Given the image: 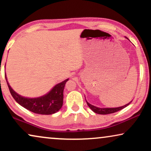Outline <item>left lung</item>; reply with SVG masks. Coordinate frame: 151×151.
Listing matches in <instances>:
<instances>
[{
  "label": "left lung",
  "mask_w": 151,
  "mask_h": 151,
  "mask_svg": "<svg viewBox=\"0 0 151 151\" xmlns=\"http://www.w3.org/2000/svg\"><path fill=\"white\" fill-rule=\"evenodd\" d=\"M131 102L128 103V104L124 105V106L117 107V108H98V107H96L93 106V105H91V104H89V103L86 101L87 105L89 106V108L91 109L93 112H95L96 113H98V114H101V115H106V114H110V113H113L117 112V111H120L124 108H125V107H127L128 105L130 104V103Z\"/></svg>",
  "instance_id": "obj_1"
}]
</instances>
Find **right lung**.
<instances>
[{"label":"right lung","mask_w":151,"mask_h":151,"mask_svg":"<svg viewBox=\"0 0 151 151\" xmlns=\"http://www.w3.org/2000/svg\"><path fill=\"white\" fill-rule=\"evenodd\" d=\"M9 91L14 100L20 105L33 113L41 115H51L58 111L63 104V91L65 84L69 79L58 84L45 96L36 98H27L18 95L12 89L8 83Z\"/></svg>","instance_id":"right-lung-1"}]
</instances>
